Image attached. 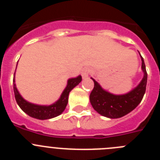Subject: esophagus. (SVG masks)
<instances>
[{"label": "esophagus", "instance_id": "obj_1", "mask_svg": "<svg viewBox=\"0 0 160 160\" xmlns=\"http://www.w3.org/2000/svg\"><path fill=\"white\" fill-rule=\"evenodd\" d=\"M90 73V70L89 68H84L82 71V76L83 78H87Z\"/></svg>", "mask_w": 160, "mask_h": 160}]
</instances>
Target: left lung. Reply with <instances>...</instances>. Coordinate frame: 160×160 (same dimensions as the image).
<instances>
[{
	"mask_svg": "<svg viewBox=\"0 0 160 160\" xmlns=\"http://www.w3.org/2000/svg\"><path fill=\"white\" fill-rule=\"evenodd\" d=\"M141 59L144 76L138 87L128 94L122 95L111 94L103 90L100 85L92 78L94 87L90 94V100L93 108L98 114L110 118H121L132 111L141 102L146 91L148 81V73L142 56Z\"/></svg>",
	"mask_w": 160,
	"mask_h": 160,
	"instance_id": "obj_1",
	"label": "left lung"
}]
</instances>
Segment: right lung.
Segmentation results:
<instances>
[{
	"label": "right lung",
	"mask_w": 160,
	"mask_h": 160,
	"mask_svg": "<svg viewBox=\"0 0 160 160\" xmlns=\"http://www.w3.org/2000/svg\"><path fill=\"white\" fill-rule=\"evenodd\" d=\"M82 77L78 76L74 78H70L68 80L67 86L66 89L61 95L60 98L57 102L50 106H39L35 105L32 103L25 101L23 98L21 96L18 89L16 87L15 83H13V91L15 95V99L18 102V106L21 107L22 111L25 113L32 118H38V119H49V118H54L64 111L66 105L68 103V97L69 94L74 87L81 82ZM13 78V82H14Z\"/></svg>",
	"instance_id": "obj_1"
}]
</instances>
